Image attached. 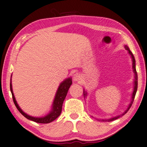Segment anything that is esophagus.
Instances as JSON below:
<instances>
[{
  "instance_id": "obj_1",
  "label": "esophagus",
  "mask_w": 147,
  "mask_h": 147,
  "mask_svg": "<svg viewBox=\"0 0 147 147\" xmlns=\"http://www.w3.org/2000/svg\"><path fill=\"white\" fill-rule=\"evenodd\" d=\"M82 78H83L82 75H81L80 73H78V72H77V73H75V75H73V80L75 81H81V79H82Z\"/></svg>"
}]
</instances>
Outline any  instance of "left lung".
Returning a JSON list of instances; mask_svg holds the SVG:
<instances>
[{"mask_svg":"<svg viewBox=\"0 0 147 147\" xmlns=\"http://www.w3.org/2000/svg\"><path fill=\"white\" fill-rule=\"evenodd\" d=\"M125 49H126L127 51H128V53L130 55L131 58L132 68H133V72H134V90H133V93H132V95H131V100L130 103L129 104L128 107H127V108L126 110H125V112L123 113V114H120V115H118V116H114V117H112V118H107V119H100V120L98 119V121H105H105L110 122V121H114V120H116V119H118V118H120V117H121V116H123V115H125L127 112H128V110H129V108L131 107V106L132 103H133V102H134V98H135L136 92H137V89H138V74H137V72H136V60H135V58H134V56L133 53H132L131 52V51L129 50V48L127 47V46L125 45ZM87 95H88L87 91H86L84 89V98H86V97L87 96Z\"/></svg>","mask_w":147,"mask_h":147,"instance_id":"obj_1","label":"left lung"}]
</instances>
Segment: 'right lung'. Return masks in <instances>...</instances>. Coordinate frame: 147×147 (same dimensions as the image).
Segmentation results:
<instances>
[{"label": "right lung", "instance_id": "right-lung-1", "mask_svg": "<svg viewBox=\"0 0 147 147\" xmlns=\"http://www.w3.org/2000/svg\"><path fill=\"white\" fill-rule=\"evenodd\" d=\"M72 81L71 77H68L63 81L61 84H59V87H58L57 90L56 92L55 96L53 102L52 104V107H51V111L48 113V114L42 117H34V116H29V114H26L22 110V109L19 107L18 104L17 103L16 100L15 96H14L13 90H12V84H11V80H10V90H11V92L12 94V98L14 104H15L16 107H17L18 110L22 114L24 117L30 120V121H34L35 123H49L53 122L56 119L59 115L61 114V109H62V105L63 100L66 98L67 93H68V89L70 88L71 86Z\"/></svg>", "mask_w": 147, "mask_h": 147}]
</instances>
